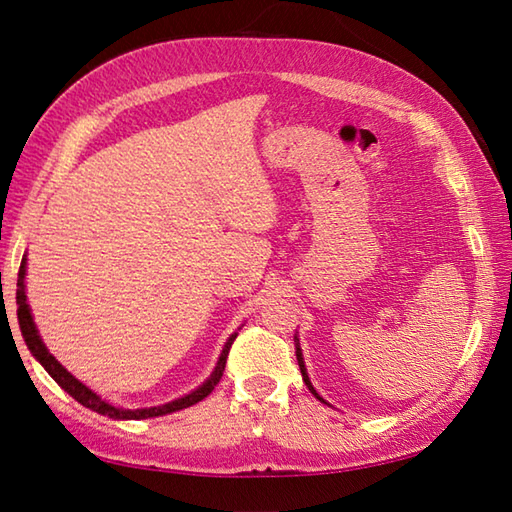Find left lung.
<instances>
[{"mask_svg": "<svg viewBox=\"0 0 512 512\" xmlns=\"http://www.w3.org/2000/svg\"><path fill=\"white\" fill-rule=\"evenodd\" d=\"M295 347H297V363H299V369H301V376H303V383L308 385V389L312 391L314 396H317L319 400H323L319 394H317V389L312 387V383H310V378H308V369H306V361H303V354H301V347H299V339L295 336Z\"/></svg>", "mask_w": 512, "mask_h": 512, "instance_id": "obj_1", "label": "left lung"}]
</instances>
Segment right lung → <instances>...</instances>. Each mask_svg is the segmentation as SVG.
Wrapping results in <instances>:
<instances>
[{
  "label": "right lung",
  "instance_id": "1",
  "mask_svg": "<svg viewBox=\"0 0 512 512\" xmlns=\"http://www.w3.org/2000/svg\"><path fill=\"white\" fill-rule=\"evenodd\" d=\"M17 319H19V328H21V336H24V341L28 345L30 354L37 358V361L43 365V369L54 378V383H57L61 389L68 391V394L76 400L81 402L83 407H88L96 413H101V416L107 418H114V420H145V418H156V416H167V413L173 411H180V409H187L195 402H200L202 398H206L215 389V385L220 383V378L224 374V367H226V356L228 350H231L233 341L237 339V332H233L228 336L224 347H222V354L217 358V365L211 372V376L204 380L200 387H195L189 394H184L182 398H176L171 402H165V405H158V407H143V409H125V407H116L112 402L103 400L99 394H94V391L83 385L79 378H74L68 369H65L57 358H54L46 343L39 336V330L35 325V319H32V312L28 306V299H26V255L21 259V266H19V277H17Z\"/></svg>",
  "mask_w": 512,
  "mask_h": 512
}]
</instances>
